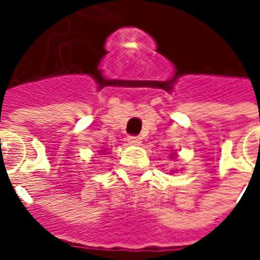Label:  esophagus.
Listing matches in <instances>:
<instances>
[{"label":"esophagus","instance_id":"34e87169","mask_svg":"<svg viewBox=\"0 0 260 260\" xmlns=\"http://www.w3.org/2000/svg\"><path fill=\"white\" fill-rule=\"evenodd\" d=\"M127 140H128V143H130V145H133V146H139L140 143H142V139H140L139 136H130Z\"/></svg>","mask_w":260,"mask_h":260}]
</instances>
